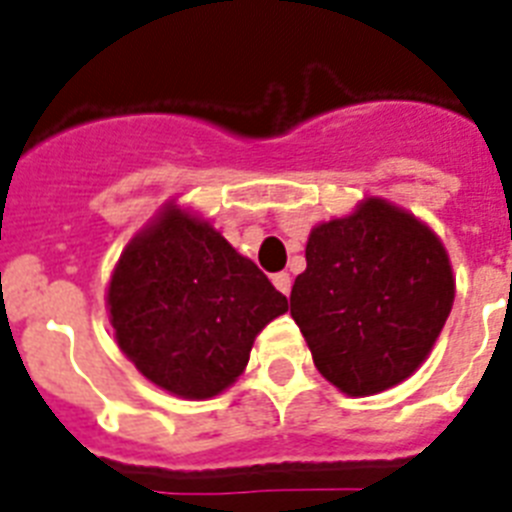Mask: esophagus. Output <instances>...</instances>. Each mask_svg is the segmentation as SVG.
Here are the masks:
<instances>
[{
	"mask_svg": "<svg viewBox=\"0 0 512 512\" xmlns=\"http://www.w3.org/2000/svg\"><path fill=\"white\" fill-rule=\"evenodd\" d=\"M273 286H276L278 292L289 297V292H292V276H289V273H276V276H273Z\"/></svg>",
	"mask_w": 512,
	"mask_h": 512,
	"instance_id": "obj_1",
	"label": "esophagus"
}]
</instances>
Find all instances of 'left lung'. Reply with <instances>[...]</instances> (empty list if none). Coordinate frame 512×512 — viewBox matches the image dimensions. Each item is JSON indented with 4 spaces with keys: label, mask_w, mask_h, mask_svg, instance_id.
Returning a JSON list of instances; mask_svg holds the SVG:
<instances>
[{
    "label": "left lung",
    "mask_w": 512,
    "mask_h": 512,
    "mask_svg": "<svg viewBox=\"0 0 512 512\" xmlns=\"http://www.w3.org/2000/svg\"><path fill=\"white\" fill-rule=\"evenodd\" d=\"M292 318L326 381L368 397L429 357L455 299L447 249L423 220L386 199L310 231Z\"/></svg>",
    "instance_id": "1"
}]
</instances>
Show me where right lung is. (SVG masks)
<instances>
[{"mask_svg": "<svg viewBox=\"0 0 512 512\" xmlns=\"http://www.w3.org/2000/svg\"><path fill=\"white\" fill-rule=\"evenodd\" d=\"M107 310L141 376L184 400H210L242 376L255 336L289 305L220 231L168 202L123 249Z\"/></svg>", "mask_w": 512, "mask_h": 512, "instance_id": "right-lung-1", "label": "right lung"}]
</instances>
